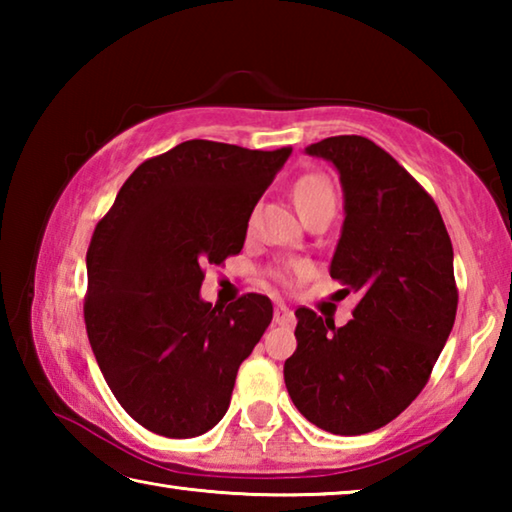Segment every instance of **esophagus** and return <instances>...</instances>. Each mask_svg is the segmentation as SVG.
Returning a JSON list of instances; mask_svg holds the SVG:
<instances>
[{"label": "esophagus", "instance_id": "34e87169", "mask_svg": "<svg viewBox=\"0 0 512 512\" xmlns=\"http://www.w3.org/2000/svg\"><path fill=\"white\" fill-rule=\"evenodd\" d=\"M273 323L275 325H284V327H291L296 325V316H293V311L284 305H277L273 311Z\"/></svg>", "mask_w": 512, "mask_h": 512}]
</instances>
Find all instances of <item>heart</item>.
<instances>
[{"instance_id":"obj_1","label":"heart","mask_w":512,"mask_h":512,"mask_svg":"<svg viewBox=\"0 0 512 512\" xmlns=\"http://www.w3.org/2000/svg\"><path fill=\"white\" fill-rule=\"evenodd\" d=\"M293 196H296V203L302 214L316 210L320 205L336 203L334 185L329 183L325 176H320V173H307V176H302L296 183V187H293ZM248 223H253V216H250ZM305 271L307 266L293 264L287 268V271H277L275 277L277 280H287L289 273H305Z\"/></svg>"}]
</instances>
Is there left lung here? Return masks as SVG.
<instances>
[{
  "label": "left lung",
  "instance_id": "left-lung-1",
  "mask_svg": "<svg viewBox=\"0 0 512 512\" xmlns=\"http://www.w3.org/2000/svg\"><path fill=\"white\" fill-rule=\"evenodd\" d=\"M307 153L341 173L345 221L329 275L359 305L343 327L296 309L284 384L316 427L361 436L420 395L445 348L458 307L452 239L433 198L368 137H327Z\"/></svg>",
  "mask_w": 512,
  "mask_h": 512
}]
</instances>
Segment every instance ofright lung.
Wrapping results in <instances>:
<instances>
[{
	"mask_svg": "<svg viewBox=\"0 0 512 512\" xmlns=\"http://www.w3.org/2000/svg\"><path fill=\"white\" fill-rule=\"evenodd\" d=\"M289 155L291 146L183 142L142 162L94 228L88 339L117 402L158 436L210 431L271 325L262 293L212 307L201 284L205 264L241 253L250 214Z\"/></svg>",
	"mask_w": 512,
	"mask_h": 512,
	"instance_id": "1",
	"label": "right lung"
}]
</instances>
